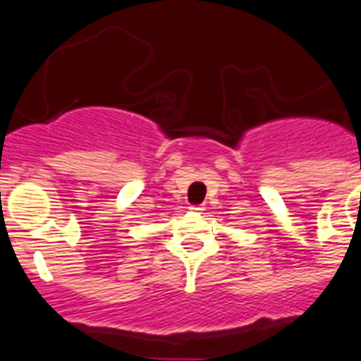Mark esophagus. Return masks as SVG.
Wrapping results in <instances>:
<instances>
[{
  "label": "esophagus",
  "mask_w": 361,
  "mask_h": 361,
  "mask_svg": "<svg viewBox=\"0 0 361 361\" xmlns=\"http://www.w3.org/2000/svg\"><path fill=\"white\" fill-rule=\"evenodd\" d=\"M189 209L192 211V213H204V211H205L204 205H190Z\"/></svg>",
  "instance_id": "34e87169"
}]
</instances>
